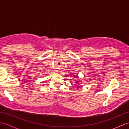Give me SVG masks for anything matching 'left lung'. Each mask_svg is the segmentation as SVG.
Returning a JSON list of instances; mask_svg holds the SVG:
<instances>
[{"mask_svg":"<svg viewBox=\"0 0 129 129\" xmlns=\"http://www.w3.org/2000/svg\"><path fill=\"white\" fill-rule=\"evenodd\" d=\"M77 83H78V82H77Z\"/></svg>","mask_w":129,"mask_h":129,"instance_id":"1","label":"left lung"}]
</instances>
